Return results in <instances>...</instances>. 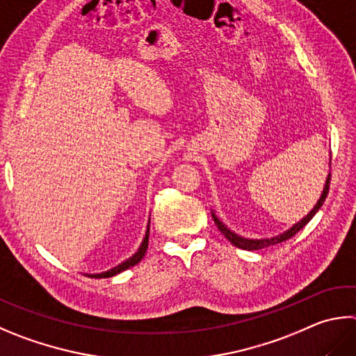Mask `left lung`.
<instances>
[{"mask_svg":"<svg viewBox=\"0 0 356 356\" xmlns=\"http://www.w3.org/2000/svg\"><path fill=\"white\" fill-rule=\"evenodd\" d=\"M330 177H332V176H330V174H328L327 182H325V188H324V191H322V196H321V199L318 200V204L314 205V209H313L312 211H309L308 215H307L305 218H303L300 222H297V224L293 225V227H291L289 230H286L285 234L270 238V240H248V238L238 236L236 234H234V232L229 230L221 221H219V219H218L215 215H213V221H215V224H216V227L219 229V232H221V234H222L225 238H227V240H229L232 244L236 245V248H240V249H245V250H260V249L268 248V245H274V244L283 243V241L289 240V238H293V236L297 234V232L305 227V225L309 222V219H312V218L316 215V213H318V210L321 209L322 204H324V200H325V197H327V195H328V188H330Z\"/></svg>","mask_w":356,"mask_h":356,"instance_id":"obj_1","label":"left lung"}]
</instances>
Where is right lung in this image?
Instances as JSON below:
<instances>
[{
  "mask_svg": "<svg viewBox=\"0 0 356 356\" xmlns=\"http://www.w3.org/2000/svg\"><path fill=\"white\" fill-rule=\"evenodd\" d=\"M147 241H149V225H147V230H146L145 240H143V243H141V245H140V249H138L137 254H135L132 258H129L127 261L118 264V266H116V268H113V269H111V270H107V273L95 274V275H90V277H96V279H106V277H113V275H116V274L122 273V270H126V269H129V268L135 266V264L140 263V261H141V258L145 257V254H146V249H147Z\"/></svg>",
  "mask_w": 356,
  "mask_h": 356,
  "instance_id": "1",
  "label": "right lung"
}]
</instances>
